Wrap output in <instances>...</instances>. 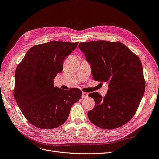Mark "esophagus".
Wrapping results in <instances>:
<instances>
[{"instance_id": "esophagus-1", "label": "esophagus", "mask_w": 159, "mask_h": 159, "mask_svg": "<svg viewBox=\"0 0 159 159\" xmlns=\"http://www.w3.org/2000/svg\"><path fill=\"white\" fill-rule=\"evenodd\" d=\"M88 97V93L86 92H82V98H87Z\"/></svg>"}]
</instances>
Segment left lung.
<instances>
[{
  "mask_svg": "<svg viewBox=\"0 0 159 159\" xmlns=\"http://www.w3.org/2000/svg\"><path fill=\"white\" fill-rule=\"evenodd\" d=\"M91 65L93 79L108 83L107 94H89L95 102L89 120L106 129L119 128L134 116L145 91L143 65L138 56L119 42L97 40L79 45Z\"/></svg>",
  "mask_w": 159,
  "mask_h": 159,
  "instance_id": "1",
  "label": "left lung"
}]
</instances>
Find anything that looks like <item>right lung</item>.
Segmentation results:
<instances>
[{
  "instance_id": "add662e5",
  "label": "right lung",
  "mask_w": 159,
  "mask_h": 159,
  "mask_svg": "<svg viewBox=\"0 0 159 159\" xmlns=\"http://www.w3.org/2000/svg\"><path fill=\"white\" fill-rule=\"evenodd\" d=\"M79 43L51 41L35 45L26 53L15 73L14 96L20 111L34 126L55 128L68 119L71 106L82 95L77 88L54 87L64 58Z\"/></svg>"
}]
</instances>
